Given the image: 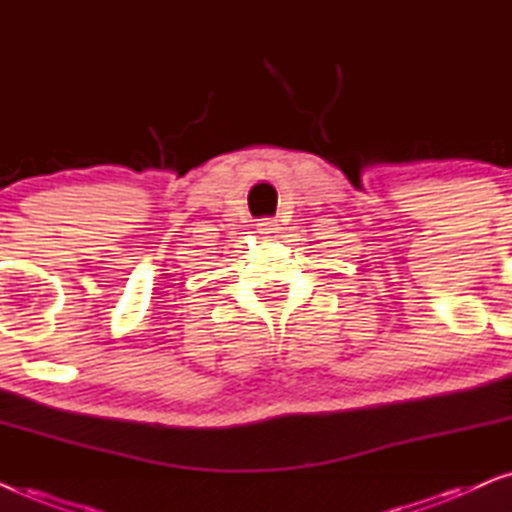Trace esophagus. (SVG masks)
<instances>
[{
    "mask_svg": "<svg viewBox=\"0 0 512 512\" xmlns=\"http://www.w3.org/2000/svg\"><path fill=\"white\" fill-rule=\"evenodd\" d=\"M258 233L265 237H277V233H279L277 219H263L261 223H258Z\"/></svg>",
    "mask_w": 512,
    "mask_h": 512,
    "instance_id": "34e87169",
    "label": "esophagus"
}]
</instances>
